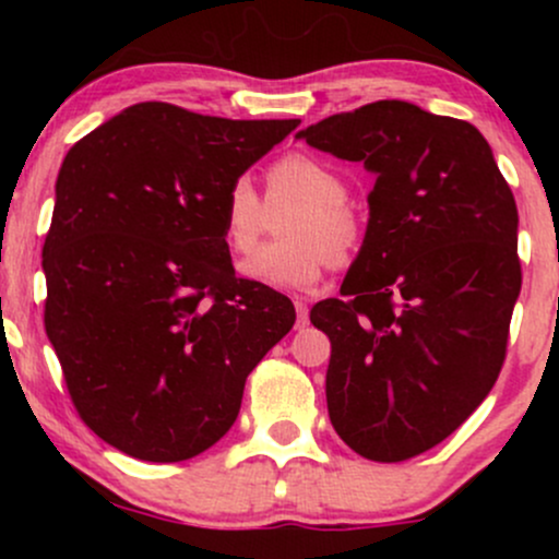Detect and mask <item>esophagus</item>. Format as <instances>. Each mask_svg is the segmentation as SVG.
Listing matches in <instances>:
<instances>
[{"instance_id": "esophagus-1", "label": "esophagus", "mask_w": 559, "mask_h": 559, "mask_svg": "<svg viewBox=\"0 0 559 559\" xmlns=\"http://www.w3.org/2000/svg\"><path fill=\"white\" fill-rule=\"evenodd\" d=\"M294 307H297V325L299 329H305L307 325V299L305 297H294Z\"/></svg>"}]
</instances>
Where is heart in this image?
<instances>
[{
    "mask_svg": "<svg viewBox=\"0 0 559 559\" xmlns=\"http://www.w3.org/2000/svg\"><path fill=\"white\" fill-rule=\"evenodd\" d=\"M267 197L299 202L281 221L284 239L265 243L243 260L247 278L273 288L316 286L331 260H344L360 243V221L346 199L349 186L325 159L288 155L267 170ZM265 230V207L247 178L228 186L223 202V236L234 252H249Z\"/></svg>",
    "mask_w": 559,
    "mask_h": 559,
    "instance_id": "1",
    "label": "heart"
}]
</instances>
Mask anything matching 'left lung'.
<instances>
[{
  "instance_id": "left-lung-1",
  "label": "left lung",
  "mask_w": 559,
  "mask_h": 559,
  "mask_svg": "<svg viewBox=\"0 0 559 559\" xmlns=\"http://www.w3.org/2000/svg\"><path fill=\"white\" fill-rule=\"evenodd\" d=\"M297 139L376 176L342 299L310 320L331 338L336 433L402 463L457 431L502 370L521 294L515 197L476 126L409 102L331 115Z\"/></svg>"
}]
</instances>
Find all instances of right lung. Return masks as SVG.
Segmentation results:
<instances>
[{
    "label": "right lung",
    "instance_id": "add662e5",
    "mask_svg": "<svg viewBox=\"0 0 559 559\" xmlns=\"http://www.w3.org/2000/svg\"><path fill=\"white\" fill-rule=\"evenodd\" d=\"M297 126L141 102L62 159L44 325L81 420L110 447L146 463L197 457L292 331V299L230 265L223 202Z\"/></svg>",
    "mask_w": 559,
    "mask_h": 559
}]
</instances>
